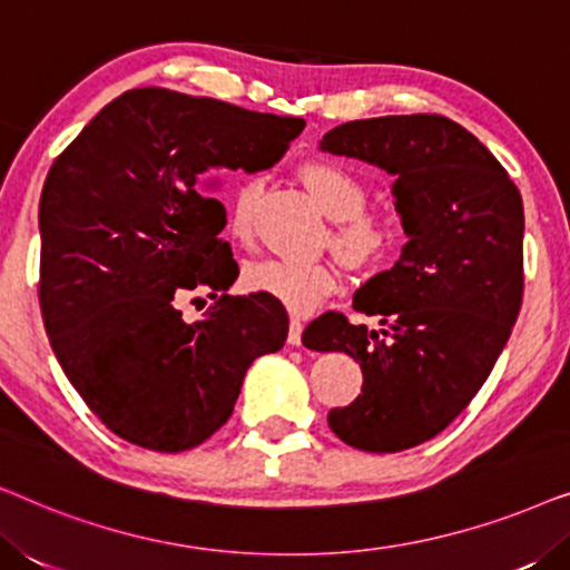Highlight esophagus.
Returning <instances> with one entry per match:
<instances>
[{"label": "esophagus", "mask_w": 570, "mask_h": 570, "mask_svg": "<svg viewBox=\"0 0 570 570\" xmlns=\"http://www.w3.org/2000/svg\"><path fill=\"white\" fill-rule=\"evenodd\" d=\"M301 334H303L301 318H291V330H287V345L298 347L301 345Z\"/></svg>", "instance_id": "1"}]
</instances>
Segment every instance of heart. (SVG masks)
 I'll use <instances>...</instances> for the list:
<instances>
[{"label": "heart", "mask_w": 570, "mask_h": 570, "mask_svg": "<svg viewBox=\"0 0 570 570\" xmlns=\"http://www.w3.org/2000/svg\"><path fill=\"white\" fill-rule=\"evenodd\" d=\"M298 176L318 209L334 220L330 244L347 267L376 269L392 256L400 244V225L392 215L365 209L368 186L353 168L332 158H308L298 166ZM256 186V178H246L230 197L228 230L238 240L252 236ZM244 287L277 301L291 314L306 316L337 293L340 272L326 259H256L244 267Z\"/></svg>", "instance_id": "heart-1"}]
</instances>
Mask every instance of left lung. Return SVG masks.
Returning <instances> with one entry per match:
<instances>
[{"instance_id":"1","label":"left lung","mask_w":570,"mask_h":570,"mask_svg":"<svg viewBox=\"0 0 570 570\" xmlns=\"http://www.w3.org/2000/svg\"><path fill=\"white\" fill-rule=\"evenodd\" d=\"M322 150L396 176V213L410 240L400 262L353 298L384 330L332 311L303 332L306 347L342 350L361 363L357 400L330 412L334 435L394 454L439 435L509 342L524 295V205L495 155L439 114L340 124Z\"/></svg>"}]
</instances>
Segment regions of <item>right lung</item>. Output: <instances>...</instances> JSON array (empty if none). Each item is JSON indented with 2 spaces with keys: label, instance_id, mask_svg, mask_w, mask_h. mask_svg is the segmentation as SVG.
<instances>
[{
  "label": "right lung",
  "instance_id": "right-lung-1",
  "mask_svg": "<svg viewBox=\"0 0 570 570\" xmlns=\"http://www.w3.org/2000/svg\"><path fill=\"white\" fill-rule=\"evenodd\" d=\"M303 127L137 88L53 160L38 207L43 326L69 384L119 439L166 454L199 446L230 417L248 365L285 345L275 301L225 293L238 264L215 194L223 170L275 166ZM197 289L216 303L184 323L177 303Z\"/></svg>",
  "mask_w": 570,
  "mask_h": 570
}]
</instances>
